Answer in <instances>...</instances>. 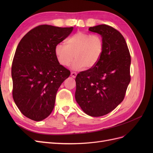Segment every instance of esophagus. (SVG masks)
I'll use <instances>...</instances> for the list:
<instances>
[{"label": "esophagus", "instance_id": "esophagus-1", "mask_svg": "<svg viewBox=\"0 0 153 153\" xmlns=\"http://www.w3.org/2000/svg\"><path fill=\"white\" fill-rule=\"evenodd\" d=\"M76 75H77V73H76V72H71V76L73 77V78H75L76 77Z\"/></svg>", "mask_w": 153, "mask_h": 153}]
</instances>
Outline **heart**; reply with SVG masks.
<instances>
[{"label": "heart", "instance_id": "1", "mask_svg": "<svg viewBox=\"0 0 153 153\" xmlns=\"http://www.w3.org/2000/svg\"><path fill=\"white\" fill-rule=\"evenodd\" d=\"M66 45L58 43L55 47V54L58 62L63 66H68L73 61V69L84 67L91 69L98 63L104 50V41L100 35L79 31L69 38Z\"/></svg>", "mask_w": 153, "mask_h": 153}]
</instances>
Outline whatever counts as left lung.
<instances>
[{
  "label": "left lung",
  "instance_id": "obj_1",
  "mask_svg": "<svg viewBox=\"0 0 153 153\" xmlns=\"http://www.w3.org/2000/svg\"><path fill=\"white\" fill-rule=\"evenodd\" d=\"M89 30L102 36L104 50L94 67L78 73L75 99L85 114L100 117L124 100L131 80V56L123 36L114 27L103 24Z\"/></svg>",
  "mask_w": 153,
  "mask_h": 153
}]
</instances>
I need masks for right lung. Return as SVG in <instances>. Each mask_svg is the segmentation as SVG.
<instances>
[{
  "instance_id": "right-lung-1",
  "label": "right lung",
  "mask_w": 153,
  "mask_h": 153,
  "mask_svg": "<svg viewBox=\"0 0 153 153\" xmlns=\"http://www.w3.org/2000/svg\"><path fill=\"white\" fill-rule=\"evenodd\" d=\"M73 29L37 26L16 48L11 67L13 98L22 114L33 121H41L52 113L59 88L70 75L58 62L55 47Z\"/></svg>"
}]
</instances>
